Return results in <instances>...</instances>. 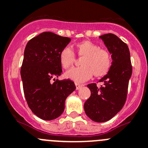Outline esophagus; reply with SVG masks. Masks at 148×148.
<instances>
[{
    "mask_svg": "<svg viewBox=\"0 0 148 148\" xmlns=\"http://www.w3.org/2000/svg\"><path fill=\"white\" fill-rule=\"evenodd\" d=\"M75 86H76V89H77V90H79V88H81L82 87V85H81V84L79 83H77V82H76L75 83Z\"/></svg>",
    "mask_w": 148,
    "mask_h": 148,
    "instance_id": "34e87169",
    "label": "esophagus"
}]
</instances>
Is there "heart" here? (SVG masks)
<instances>
[{
    "mask_svg": "<svg viewBox=\"0 0 148 148\" xmlns=\"http://www.w3.org/2000/svg\"><path fill=\"white\" fill-rule=\"evenodd\" d=\"M77 53L83 58L81 67L72 68L66 71V77L76 82H83L93 76H105L112 64V55L109 50L100 49L99 45L90 40H84L77 43ZM75 61V54L71 48L65 47L60 53V62L64 69H69Z\"/></svg>",
    "mask_w": 148,
    "mask_h": 148,
    "instance_id": "obj_1",
    "label": "heart"
}]
</instances>
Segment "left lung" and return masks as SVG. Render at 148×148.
Wrapping results in <instances>:
<instances>
[{
	"instance_id": "1",
	"label": "left lung",
	"mask_w": 148,
	"mask_h": 148,
	"mask_svg": "<svg viewBox=\"0 0 148 148\" xmlns=\"http://www.w3.org/2000/svg\"><path fill=\"white\" fill-rule=\"evenodd\" d=\"M112 55L110 70L99 82L88 85L90 97L84 104L86 115L91 120L104 122L110 120L122 108L127 99V88L132 74L130 51L125 42L114 34L99 36Z\"/></svg>"
}]
</instances>
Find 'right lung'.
I'll use <instances>...</instances> for the list:
<instances>
[{
    "instance_id": "add662e5",
    "label": "right lung",
    "mask_w": 148,
    "mask_h": 148,
    "mask_svg": "<svg viewBox=\"0 0 148 148\" xmlns=\"http://www.w3.org/2000/svg\"><path fill=\"white\" fill-rule=\"evenodd\" d=\"M70 41L46 32L30 40L25 48L21 69L23 92L29 108L44 120L62 114L66 98L76 88L71 79H55L62 73L60 53Z\"/></svg>"
}]
</instances>
